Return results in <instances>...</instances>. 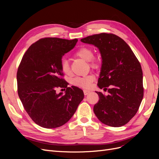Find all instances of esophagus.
<instances>
[{"instance_id":"obj_1","label":"esophagus","mask_w":159,"mask_h":159,"mask_svg":"<svg viewBox=\"0 0 159 159\" xmlns=\"http://www.w3.org/2000/svg\"><path fill=\"white\" fill-rule=\"evenodd\" d=\"M90 93V91L89 90H87V89H84V93L85 95H87Z\"/></svg>"}]
</instances>
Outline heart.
<instances>
[{"label": "heart", "instance_id": "b5f03b06", "mask_svg": "<svg viewBox=\"0 0 159 159\" xmlns=\"http://www.w3.org/2000/svg\"><path fill=\"white\" fill-rule=\"evenodd\" d=\"M75 55L80 57L81 59L85 61H89V65L92 68L98 67V62L93 59V51L89 48L82 47L75 52ZM61 69L65 74H69L70 73V68L68 60L66 58H62L61 60ZM95 77L92 74L86 75L83 77H76L71 80V84L81 88H89L91 84L93 82Z\"/></svg>", "mask_w": 159, "mask_h": 159}]
</instances>
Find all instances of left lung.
Instances as JSON below:
<instances>
[{"mask_svg": "<svg viewBox=\"0 0 159 159\" xmlns=\"http://www.w3.org/2000/svg\"><path fill=\"white\" fill-rule=\"evenodd\" d=\"M81 42L99 49L102 61L98 85L109 93L105 95L95 91L99 99L93 107L94 113L107 125L121 127L135 115L142 102L141 64L127 43L113 34H94Z\"/></svg>", "mask_w": 159, "mask_h": 159, "instance_id": "8db88e82", "label": "left lung"}]
</instances>
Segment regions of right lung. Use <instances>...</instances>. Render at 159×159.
Wrapping results in <instances>:
<instances>
[{
	"instance_id": "right-lung-1",
	"label": "right lung",
	"mask_w": 159,
	"mask_h": 159,
	"mask_svg": "<svg viewBox=\"0 0 159 159\" xmlns=\"http://www.w3.org/2000/svg\"><path fill=\"white\" fill-rule=\"evenodd\" d=\"M78 40L42 38L22 57L16 75L18 96L28 115L42 127L53 129L66 123L84 98L82 90L68 87L61 78L62 57ZM57 87L66 88L65 93L56 94Z\"/></svg>"
}]
</instances>
